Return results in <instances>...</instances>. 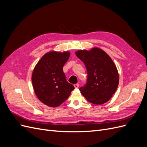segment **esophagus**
Segmentation results:
<instances>
[{
  "mask_svg": "<svg viewBox=\"0 0 147 147\" xmlns=\"http://www.w3.org/2000/svg\"><path fill=\"white\" fill-rule=\"evenodd\" d=\"M74 86V87H75V88H78V86H79V84H78V83H77V84H75Z\"/></svg>",
  "mask_w": 147,
  "mask_h": 147,
  "instance_id": "obj_1",
  "label": "esophagus"
}]
</instances>
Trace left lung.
<instances>
[{"instance_id": "obj_1", "label": "left lung", "mask_w": 147, "mask_h": 147, "mask_svg": "<svg viewBox=\"0 0 147 147\" xmlns=\"http://www.w3.org/2000/svg\"><path fill=\"white\" fill-rule=\"evenodd\" d=\"M75 55L85 65L88 74L85 85L79 89L81 94L92 104L105 103L118 86L119 75L113 61L105 51L97 48L90 51L79 50Z\"/></svg>"}]
</instances>
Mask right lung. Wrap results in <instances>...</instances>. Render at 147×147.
Segmentation results:
<instances>
[{"mask_svg": "<svg viewBox=\"0 0 147 147\" xmlns=\"http://www.w3.org/2000/svg\"><path fill=\"white\" fill-rule=\"evenodd\" d=\"M69 56L68 51L49 52L34 69L32 82L35 94L42 103L51 107L63 103L75 88L66 80L63 69Z\"/></svg>", "mask_w": 147, "mask_h": 147, "instance_id": "add662e5", "label": "right lung"}]
</instances>
